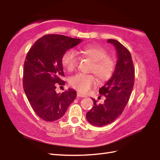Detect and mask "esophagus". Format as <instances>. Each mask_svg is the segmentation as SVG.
Wrapping results in <instances>:
<instances>
[{"label":"esophagus","instance_id":"obj_1","mask_svg":"<svg viewBox=\"0 0 160 160\" xmlns=\"http://www.w3.org/2000/svg\"><path fill=\"white\" fill-rule=\"evenodd\" d=\"M77 96L78 97H81V98H86L87 97V96H85V95H82L80 93H77Z\"/></svg>","mask_w":160,"mask_h":160}]
</instances>
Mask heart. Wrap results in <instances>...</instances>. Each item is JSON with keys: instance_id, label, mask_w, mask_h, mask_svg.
<instances>
[{"instance_id": "heart-1", "label": "heart", "mask_w": 160, "mask_h": 160, "mask_svg": "<svg viewBox=\"0 0 160 160\" xmlns=\"http://www.w3.org/2000/svg\"><path fill=\"white\" fill-rule=\"evenodd\" d=\"M80 53L93 62L91 71L96 75L101 82L108 80L114 71V62L107 57V52L102 47L97 45H87L80 49ZM79 57L76 51L67 50L62 57V64L68 71L76 69ZM70 84L79 92L85 93L96 84L97 80L91 74L78 73L70 78Z\"/></svg>"}]
</instances>
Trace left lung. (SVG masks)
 <instances>
[{"mask_svg":"<svg viewBox=\"0 0 160 160\" xmlns=\"http://www.w3.org/2000/svg\"><path fill=\"white\" fill-rule=\"evenodd\" d=\"M116 50L118 61L111 78L99 89L106 99L103 104L95 105L87 112V119L91 124L104 127L115 121L123 112L127 104L134 85L135 70L130 52L116 40L108 39Z\"/></svg>","mask_w":160,"mask_h":160,"instance_id":"left-lung-1","label":"left lung"}]
</instances>
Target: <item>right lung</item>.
I'll return each instance as SVG.
<instances>
[{
	"label": "right lung",
	"instance_id": "obj_1",
	"mask_svg": "<svg viewBox=\"0 0 160 160\" xmlns=\"http://www.w3.org/2000/svg\"><path fill=\"white\" fill-rule=\"evenodd\" d=\"M82 41L63 35H45L33 44L26 56L23 89L33 111L44 120H59L76 99L74 89L69 88L60 94L56 89L65 84L60 78L64 76L63 54Z\"/></svg>",
	"mask_w": 160,
	"mask_h": 160
}]
</instances>
